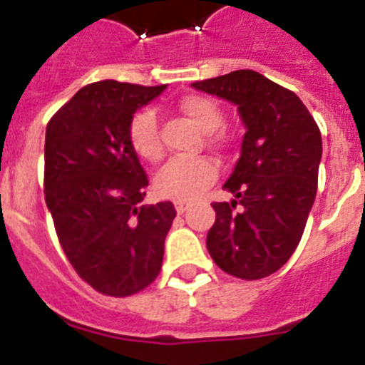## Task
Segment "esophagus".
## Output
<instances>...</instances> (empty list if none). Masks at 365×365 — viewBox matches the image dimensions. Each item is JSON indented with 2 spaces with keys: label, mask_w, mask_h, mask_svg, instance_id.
<instances>
[{
  "label": "esophagus",
  "mask_w": 365,
  "mask_h": 365,
  "mask_svg": "<svg viewBox=\"0 0 365 365\" xmlns=\"http://www.w3.org/2000/svg\"><path fill=\"white\" fill-rule=\"evenodd\" d=\"M175 210H177V214H185V212L188 210V202L177 201L175 202Z\"/></svg>",
  "instance_id": "obj_1"
}]
</instances>
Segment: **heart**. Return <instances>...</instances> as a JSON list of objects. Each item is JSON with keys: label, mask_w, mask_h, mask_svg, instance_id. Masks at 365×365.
<instances>
[{"label": "heart", "mask_w": 365, "mask_h": 365, "mask_svg": "<svg viewBox=\"0 0 365 365\" xmlns=\"http://www.w3.org/2000/svg\"><path fill=\"white\" fill-rule=\"evenodd\" d=\"M175 109L202 131L212 146L225 148L230 144L232 135L222 128L221 106L214 98L205 95H186L177 100ZM128 143L138 159L144 163H157L163 157V140H160L159 124L151 109L135 113L128 125ZM219 175V168L214 159L199 155V157H175L168 160L159 173L155 175L153 188L157 195L173 201H193L206 188H210Z\"/></svg>", "instance_id": "1"}]
</instances>
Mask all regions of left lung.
<instances>
[{"label": "left lung", "mask_w": 365, "mask_h": 365, "mask_svg": "<svg viewBox=\"0 0 365 365\" xmlns=\"http://www.w3.org/2000/svg\"><path fill=\"white\" fill-rule=\"evenodd\" d=\"M192 86L234 102L247 125L240 160L222 185L234 199L212 205L208 252L230 276L267 278L289 261L305 230L318 190V124L296 93L252 69Z\"/></svg>", "instance_id": "obj_1"}]
</instances>
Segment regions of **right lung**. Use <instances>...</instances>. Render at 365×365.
<instances>
[{
  "label": "right lung",
  "instance_id": "obj_1",
  "mask_svg": "<svg viewBox=\"0 0 365 365\" xmlns=\"http://www.w3.org/2000/svg\"><path fill=\"white\" fill-rule=\"evenodd\" d=\"M166 86L102 80L82 87L45 131V202L80 278L106 296L146 289L163 267L175 208L140 205L148 177L128 143L140 106Z\"/></svg>",
  "mask_w": 365,
  "mask_h": 365
}]
</instances>
